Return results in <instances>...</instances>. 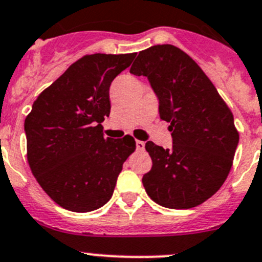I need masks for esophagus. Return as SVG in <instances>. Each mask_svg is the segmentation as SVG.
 Returning <instances> with one entry per match:
<instances>
[{
  "instance_id": "obj_1",
  "label": "esophagus",
  "mask_w": 262,
  "mask_h": 262,
  "mask_svg": "<svg viewBox=\"0 0 262 262\" xmlns=\"http://www.w3.org/2000/svg\"><path fill=\"white\" fill-rule=\"evenodd\" d=\"M144 148H145V143L141 140H136V149L138 150H144Z\"/></svg>"
}]
</instances>
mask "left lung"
<instances>
[{
	"label": "left lung",
	"mask_w": 262,
	"mask_h": 262,
	"mask_svg": "<svg viewBox=\"0 0 262 262\" xmlns=\"http://www.w3.org/2000/svg\"><path fill=\"white\" fill-rule=\"evenodd\" d=\"M129 73L148 77L172 131V149L145 144L153 162L143 176L146 194L167 208L196 207L230 172L239 141L233 113L201 67L172 45L140 51Z\"/></svg>",
	"instance_id": "left-lung-1"
}]
</instances>
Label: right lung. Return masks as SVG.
Masks as SVG:
<instances>
[{"mask_svg":"<svg viewBox=\"0 0 262 262\" xmlns=\"http://www.w3.org/2000/svg\"><path fill=\"white\" fill-rule=\"evenodd\" d=\"M133 54L84 55L38 95L24 122L27 159L47 195L73 212H90L112 198L135 139L104 138L109 87Z\"/></svg>","mask_w":262,"mask_h":262,"instance_id":"1","label":"right lung"}]
</instances>
